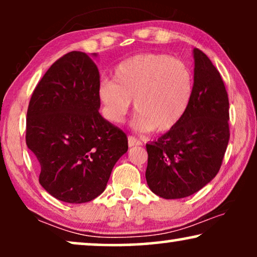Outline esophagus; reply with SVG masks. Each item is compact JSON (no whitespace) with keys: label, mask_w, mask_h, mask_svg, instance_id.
<instances>
[{"label":"esophagus","mask_w":257,"mask_h":257,"mask_svg":"<svg viewBox=\"0 0 257 257\" xmlns=\"http://www.w3.org/2000/svg\"><path fill=\"white\" fill-rule=\"evenodd\" d=\"M127 142H128V146L130 147L142 145V142H140V140H138L137 138H135V137H132V136H128L127 137Z\"/></svg>","instance_id":"obj_1"}]
</instances>
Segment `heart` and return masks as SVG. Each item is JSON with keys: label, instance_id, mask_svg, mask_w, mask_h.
I'll return each mask as SVG.
<instances>
[{"label": "heart", "instance_id": "b5f03b06", "mask_svg": "<svg viewBox=\"0 0 257 257\" xmlns=\"http://www.w3.org/2000/svg\"><path fill=\"white\" fill-rule=\"evenodd\" d=\"M193 89L194 76L187 63L165 54H140L115 66L113 82L98 84L97 98L106 120L121 122L133 100L136 127L163 133L184 118Z\"/></svg>", "mask_w": 257, "mask_h": 257}]
</instances>
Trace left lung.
I'll return each instance as SVG.
<instances>
[{
    "mask_svg": "<svg viewBox=\"0 0 257 257\" xmlns=\"http://www.w3.org/2000/svg\"><path fill=\"white\" fill-rule=\"evenodd\" d=\"M194 89L181 121L146 144V181L154 194L181 199L194 194L219 172L229 142V100L210 59L194 49Z\"/></svg>",
    "mask_w": 257,
    "mask_h": 257,
    "instance_id": "1",
    "label": "left lung"
}]
</instances>
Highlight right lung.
Masks as SVG:
<instances>
[{
    "instance_id": "right-lung-1",
    "label": "right lung",
    "mask_w": 257,
    "mask_h": 257,
    "mask_svg": "<svg viewBox=\"0 0 257 257\" xmlns=\"http://www.w3.org/2000/svg\"><path fill=\"white\" fill-rule=\"evenodd\" d=\"M99 78L91 57L71 51L49 68L31 94L26 143L40 165L42 187L61 201L96 199L127 152L125 133L99 113Z\"/></svg>"
}]
</instances>
